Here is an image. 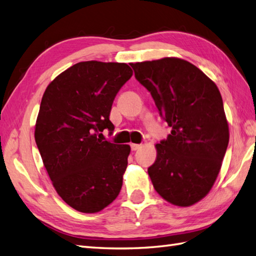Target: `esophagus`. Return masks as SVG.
<instances>
[{
	"label": "esophagus",
	"instance_id": "34e87169",
	"mask_svg": "<svg viewBox=\"0 0 256 256\" xmlns=\"http://www.w3.org/2000/svg\"><path fill=\"white\" fill-rule=\"evenodd\" d=\"M138 148H140V144H130V150H138Z\"/></svg>",
	"mask_w": 256,
	"mask_h": 256
}]
</instances>
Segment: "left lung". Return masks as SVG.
Instances as JSON below:
<instances>
[{
  "label": "left lung",
  "instance_id": "8db88e82",
  "mask_svg": "<svg viewBox=\"0 0 256 256\" xmlns=\"http://www.w3.org/2000/svg\"><path fill=\"white\" fill-rule=\"evenodd\" d=\"M130 66L172 128L167 140L156 145V162L148 168L152 186L174 205L198 203L215 183L229 142L219 89L182 58H164Z\"/></svg>",
  "mask_w": 256,
  "mask_h": 256
}]
</instances>
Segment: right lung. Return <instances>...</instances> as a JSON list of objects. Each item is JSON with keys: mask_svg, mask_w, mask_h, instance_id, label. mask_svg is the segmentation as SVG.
Masks as SVG:
<instances>
[{"mask_svg": "<svg viewBox=\"0 0 256 256\" xmlns=\"http://www.w3.org/2000/svg\"><path fill=\"white\" fill-rule=\"evenodd\" d=\"M133 70L126 63H76L49 85L34 140L58 194L72 208L94 214L121 191L130 147L102 140L114 100Z\"/></svg>", "mask_w": 256, "mask_h": 256, "instance_id": "right-lung-1", "label": "right lung"}]
</instances>
